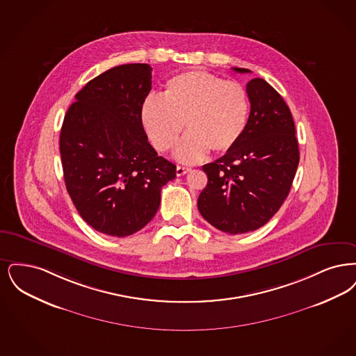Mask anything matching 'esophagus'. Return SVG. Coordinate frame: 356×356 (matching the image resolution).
Instances as JSON below:
<instances>
[{
	"label": "esophagus",
	"instance_id": "1",
	"mask_svg": "<svg viewBox=\"0 0 356 356\" xmlns=\"http://www.w3.org/2000/svg\"><path fill=\"white\" fill-rule=\"evenodd\" d=\"M188 171H190V169L186 168V166H177L175 172H177L178 177H181V175H185L186 172H188Z\"/></svg>",
	"mask_w": 356,
	"mask_h": 356
}]
</instances>
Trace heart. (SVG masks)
<instances>
[{"label": "heart", "mask_w": 356, "mask_h": 356, "mask_svg": "<svg viewBox=\"0 0 356 356\" xmlns=\"http://www.w3.org/2000/svg\"><path fill=\"white\" fill-rule=\"evenodd\" d=\"M140 122L159 152L177 143L184 124L188 133L178 145L181 162L201 161L209 149L223 154L239 142L248 120V97L243 86L206 72H186L170 78L162 98L147 97Z\"/></svg>", "instance_id": "heart-1"}]
</instances>
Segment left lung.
Instances as JSON below:
<instances>
[{"instance_id": "8db88e82", "label": "left lung", "mask_w": 356, "mask_h": 356, "mask_svg": "<svg viewBox=\"0 0 356 356\" xmlns=\"http://www.w3.org/2000/svg\"><path fill=\"white\" fill-rule=\"evenodd\" d=\"M234 70L250 73L243 67ZM246 92L251 108L243 136L223 156L202 166L207 185L198 210L229 234L254 232L274 217L299 163L294 120L284 99L262 78L248 81Z\"/></svg>"}]
</instances>
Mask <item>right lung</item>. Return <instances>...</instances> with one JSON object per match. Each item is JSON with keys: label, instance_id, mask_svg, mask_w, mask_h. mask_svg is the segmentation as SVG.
I'll list each match as a JSON object with an SVG mask.
<instances>
[{"label": "right lung", "instance_id": "1", "mask_svg": "<svg viewBox=\"0 0 356 356\" xmlns=\"http://www.w3.org/2000/svg\"><path fill=\"white\" fill-rule=\"evenodd\" d=\"M152 90L147 63L120 65L89 81L67 108L60 136L66 190L94 230L127 236L153 218L175 165L158 156L140 122Z\"/></svg>", "mask_w": 356, "mask_h": 356}]
</instances>
